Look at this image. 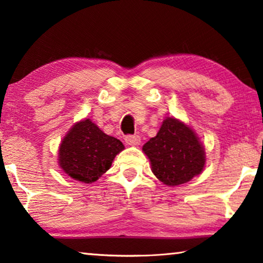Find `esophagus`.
Segmentation results:
<instances>
[{
	"label": "esophagus",
	"instance_id": "esophagus-1",
	"mask_svg": "<svg viewBox=\"0 0 263 263\" xmlns=\"http://www.w3.org/2000/svg\"><path fill=\"white\" fill-rule=\"evenodd\" d=\"M124 140L129 146H138L141 142V138L139 135H127Z\"/></svg>",
	"mask_w": 263,
	"mask_h": 263
}]
</instances>
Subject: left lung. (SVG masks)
I'll return each mask as SVG.
<instances>
[{
	"label": "left lung",
	"mask_w": 263,
	"mask_h": 263,
	"mask_svg": "<svg viewBox=\"0 0 263 263\" xmlns=\"http://www.w3.org/2000/svg\"><path fill=\"white\" fill-rule=\"evenodd\" d=\"M154 176L168 186L189 182L200 175L206 163L202 143L183 122L167 117L157 136L142 147Z\"/></svg>",
	"instance_id": "left-lung-1"
}]
</instances>
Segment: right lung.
Wrapping results in <instances>:
<instances>
[{
    "label": "right lung",
    "instance_id": "1",
    "mask_svg": "<svg viewBox=\"0 0 263 263\" xmlns=\"http://www.w3.org/2000/svg\"><path fill=\"white\" fill-rule=\"evenodd\" d=\"M123 143L106 135L89 118L75 123L59 148L60 167L69 177L84 183L96 182L109 170Z\"/></svg>",
    "mask_w": 263,
    "mask_h": 263
}]
</instances>
